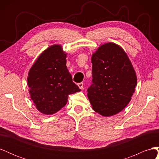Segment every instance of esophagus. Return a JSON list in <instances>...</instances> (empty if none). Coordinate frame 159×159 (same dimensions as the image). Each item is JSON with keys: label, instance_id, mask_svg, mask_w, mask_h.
Returning a JSON list of instances; mask_svg holds the SVG:
<instances>
[{"label": "esophagus", "instance_id": "obj_1", "mask_svg": "<svg viewBox=\"0 0 159 159\" xmlns=\"http://www.w3.org/2000/svg\"><path fill=\"white\" fill-rule=\"evenodd\" d=\"M78 85V86H79L80 89H83V87H84V83H83V82L79 83Z\"/></svg>", "mask_w": 159, "mask_h": 159}]
</instances>
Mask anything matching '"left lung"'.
Segmentation results:
<instances>
[{"label": "left lung", "instance_id": "8db88e82", "mask_svg": "<svg viewBox=\"0 0 159 159\" xmlns=\"http://www.w3.org/2000/svg\"><path fill=\"white\" fill-rule=\"evenodd\" d=\"M92 81L88 97L95 112L112 116L125 107L137 85V76L126 53L114 43L101 46L91 57Z\"/></svg>", "mask_w": 159, "mask_h": 159}]
</instances>
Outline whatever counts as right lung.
Here are the masks:
<instances>
[{
  "label": "right lung",
  "instance_id": "obj_1",
  "mask_svg": "<svg viewBox=\"0 0 159 159\" xmlns=\"http://www.w3.org/2000/svg\"><path fill=\"white\" fill-rule=\"evenodd\" d=\"M66 58L61 46L53 45L39 56L28 73L31 99L42 113L58 111L65 106L70 95L80 91L72 81Z\"/></svg>",
  "mask_w": 159,
  "mask_h": 159
}]
</instances>
